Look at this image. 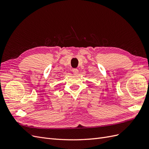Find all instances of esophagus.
<instances>
[{"label": "esophagus", "mask_w": 149, "mask_h": 149, "mask_svg": "<svg viewBox=\"0 0 149 149\" xmlns=\"http://www.w3.org/2000/svg\"><path fill=\"white\" fill-rule=\"evenodd\" d=\"M73 73L74 74H77L78 73V69H76V68L73 69Z\"/></svg>", "instance_id": "obj_1"}]
</instances>
